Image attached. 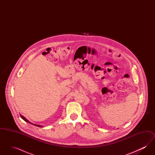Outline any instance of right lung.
<instances>
[{
    "instance_id": "right-lung-1",
    "label": "right lung",
    "mask_w": 155,
    "mask_h": 155,
    "mask_svg": "<svg viewBox=\"0 0 155 155\" xmlns=\"http://www.w3.org/2000/svg\"><path fill=\"white\" fill-rule=\"evenodd\" d=\"M20 116H21V117L22 119H23L25 121H26V122H27V123H30V124H32V125H35V126H37V127H42V126L41 125H37V124H33V123H31L30 121H28L27 118H25V117H24L23 116H22L21 114H20Z\"/></svg>"
}]
</instances>
